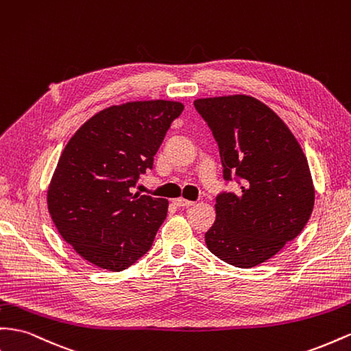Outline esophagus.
Instances as JSON below:
<instances>
[{"instance_id": "1", "label": "esophagus", "mask_w": 351, "mask_h": 351, "mask_svg": "<svg viewBox=\"0 0 351 351\" xmlns=\"http://www.w3.org/2000/svg\"><path fill=\"white\" fill-rule=\"evenodd\" d=\"M177 206H180V208H187V206H192V205H195V202H192V201H187V199H183V197H177V199H174L173 201Z\"/></svg>"}]
</instances>
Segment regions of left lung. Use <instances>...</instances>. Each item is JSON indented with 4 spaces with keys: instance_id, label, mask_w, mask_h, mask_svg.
<instances>
[{
    "instance_id": "left-lung-1",
    "label": "left lung",
    "mask_w": 351,
    "mask_h": 351,
    "mask_svg": "<svg viewBox=\"0 0 351 351\" xmlns=\"http://www.w3.org/2000/svg\"><path fill=\"white\" fill-rule=\"evenodd\" d=\"M193 105L219 145L226 183H239L236 193L215 197L208 250L234 267L258 266L295 239L313 211L307 158L285 122L257 99L236 94Z\"/></svg>"
}]
</instances>
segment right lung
<instances>
[{
  "label": "right lung",
  "mask_w": 351,
  "mask_h": 351,
  "mask_svg": "<svg viewBox=\"0 0 351 351\" xmlns=\"http://www.w3.org/2000/svg\"><path fill=\"white\" fill-rule=\"evenodd\" d=\"M184 106L130 101L96 113L66 145L47 204L62 238L109 271L132 266L152 248L168 201L132 193Z\"/></svg>",
  "instance_id": "obj_1"
}]
</instances>
